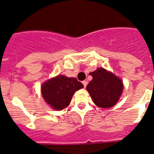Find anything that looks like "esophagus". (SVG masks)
<instances>
[{"label":"esophagus","mask_w":154,"mask_h":154,"mask_svg":"<svg viewBox=\"0 0 154 154\" xmlns=\"http://www.w3.org/2000/svg\"><path fill=\"white\" fill-rule=\"evenodd\" d=\"M82 84H83V85H84V87H86V85H87V84H88V82L87 81H82Z\"/></svg>","instance_id":"obj_1"}]
</instances>
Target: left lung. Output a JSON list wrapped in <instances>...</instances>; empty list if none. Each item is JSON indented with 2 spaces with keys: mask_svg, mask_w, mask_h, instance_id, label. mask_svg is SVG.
I'll use <instances>...</instances> for the list:
<instances>
[{
  "mask_svg": "<svg viewBox=\"0 0 154 154\" xmlns=\"http://www.w3.org/2000/svg\"><path fill=\"white\" fill-rule=\"evenodd\" d=\"M89 75L92 76V80L87 85L86 89L94 103L102 108L113 106L123 92L122 80L103 68Z\"/></svg>",
  "mask_w": 154,
  "mask_h": 154,
  "instance_id": "left-lung-1",
  "label": "left lung"
}]
</instances>
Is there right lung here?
<instances>
[{"label":"right lung","mask_w":154,"mask_h":154,"mask_svg":"<svg viewBox=\"0 0 154 154\" xmlns=\"http://www.w3.org/2000/svg\"><path fill=\"white\" fill-rule=\"evenodd\" d=\"M82 88L83 85L77 79L58 75L42 85V94L53 109L62 110L69 106L73 94Z\"/></svg>","instance_id":"add662e5"}]
</instances>
